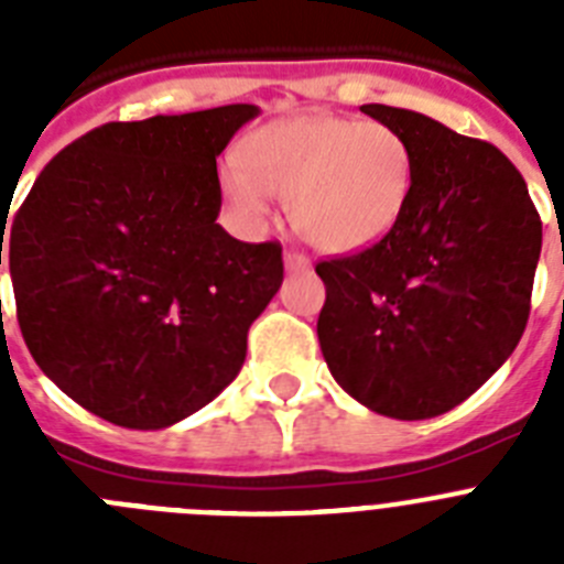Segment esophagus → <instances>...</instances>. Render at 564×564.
I'll return each instance as SVG.
<instances>
[{"label": "esophagus", "mask_w": 564, "mask_h": 564, "mask_svg": "<svg viewBox=\"0 0 564 564\" xmlns=\"http://www.w3.org/2000/svg\"><path fill=\"white\" fill-rule=\"evenodd\" d=\"M285 268L288 271H307V268H311V259L299 251H285Z\"/></svg>", "instance_id": "esophagus-1"}]
</instances>
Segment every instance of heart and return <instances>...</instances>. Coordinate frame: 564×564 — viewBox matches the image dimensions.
Segmentation results:
<instances>
[{
  "instance_id": "obj_1",
  "label": "heart",
  "mask_w": 564,
  "mask_h": 564,
  "mask_svg": "<svg viewBox=\"0 0 564 564\" xmlns=\"http://www.w3.org/2000/svg\"><path fill=\"white\" fill-rule=\"evenodd\" d=\"M415 186V152L395 127L344 115H293L257 129L220 188L248 223L268 217V194L322 251H358L395 228Z\"/></svg>"
}]
</instances>
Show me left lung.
Instances as JSON below:
<instances>
[{
	"label": "left lung",
	"instance_id": "left-lung-1",
	"mask_svg": "<svg viewBox=\"0 0 564 564\" xmlns=\"http://www.w3.org/2000/svg\"><path fill=\"white\" fill-rule=\"evenodd\" d=\"M415 152L406 212L376 246L322 259L318 344L358 403L398 421L455 410L502 367L531 313L542 220L497 147L412 109L364 104Z\"/></svg>",
	"mask_w": 564,
	"mask_h": 564
}]
</instances>
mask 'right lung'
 <instances>
[{
  "label": "right lung",
  "mask_w": 564,
  "mask_h": 564,
  "mask_svg": "<svg viewBox=\"0 0 564 564\" xmlns=\"http://www.w3.org/2000/svg\"><path fill=\"white\" fill-rule=\"evenodd\" d=\"M257 112L228 104L82 134L0 246L30 356L115 426L163 430L220 395L282 285L279 242H239L217 223V158Z\"/></svg>",
  "instance_id": "obj_1"
}]
</instances>
